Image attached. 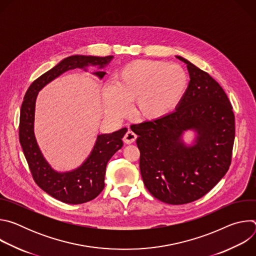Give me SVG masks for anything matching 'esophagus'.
I'll return each mask as SVG.
<instances>
[{"mask_svg": "<svg viewBox=\"0 0 256 256\" xmlns=\"http://www.w3.org/2000/svg\"><path fill=\"white\" fill-rule=\"evenodd\" d=\"M136 134L132 130H128L122 140L126 144H132L136 140Z\"/></svg>", "mask_w": 256, "mask_h": 256, "instance_id": "esophagus-1", "label": "esophagus"}]
</instances>
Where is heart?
<instances>
[{"mask_svg":"<svg viewBox=\"0 0 256 256\" xmlns=\"http://www.w3.org/2000/svg\"><path fill=\"white\" fill-rule=\"evenodd\" d=\"M188 88V76L176 64L160 60H132L118 72L116 82L104 85L106 114L120 118L134 100V110L142 120H159L179 105Z\"/></svg>","mask_w":256,"mask_h":256,"instance_id":"b5f03b06","label":"heart"}]
</instances>
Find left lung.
Returning <instances> with one entry per match:
<instances>
[{
	"instance_id": "obj_1",
	"label": "left lung",
	"mask_w": 256,
	"mask_h": 256,
	"mask_svg": "<svg viewBox=\"0 0 256 256\" xmlns=\"http://www.w3.org/2000/svg\"><path fill=\"white\" fill-rule=\"evenodd\" d=\"M188 91L168 116L138 124L140 170L144 186L157 200L184 204L206 194L231 164L235 138V116L223 90L208 74L190 60ZM197 134L192 145L182 136L186 130Z\"/></svg>"
}]
</instances>
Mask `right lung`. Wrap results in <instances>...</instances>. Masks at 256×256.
<instances>
[{
    "label": "right lung",
    "mask_w": 256,
    "mask_h": 256,
    "mask_svg": "<svg viewBox=\"0 0 256 256\" xmlns=\"http://www.w3.org/2000/svg\"><path fill=\"white\" fill-rule=\"evenodd\" d=\"M114 56H70L36 79L26 91L21 105L19 140L34 181L42 190L52 198L70 204H79L94 200L104 188V176L107 162L122 147V138L128 128H124L112 134L97 136L89 157L75 170L58 172L44 159L34 134L35 101L38 92L50 82L74 68L87 70L89 66L102 68ZM93 74L102 79L105 72Z\"/></svg>",
    "instance_id": "right-lung-1"
}]
</instances>
